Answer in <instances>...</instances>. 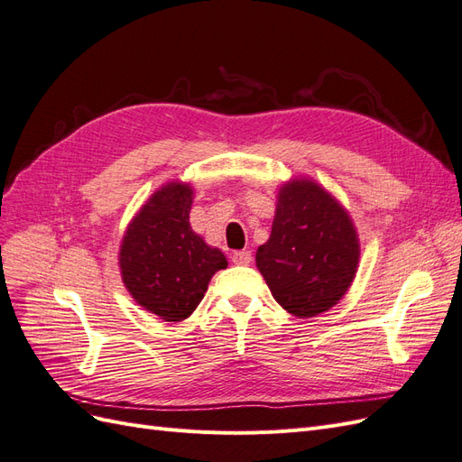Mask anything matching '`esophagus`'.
<instances>
[{"label":"esophagus","mask_w":462,"mask_h":462,"mask_svg":"<svg viewBox=\"0 0 462 462\" xmlns=\"http://www.w3.org/2000/svg\"><path fill=\"white\" fill-rule=\"evenodd\" d=\"M231 260L236 265H248L253 262V254H250V250H236V253H233Z\"/></svg>","instance_id":"esophagus-1"}]
</instances>
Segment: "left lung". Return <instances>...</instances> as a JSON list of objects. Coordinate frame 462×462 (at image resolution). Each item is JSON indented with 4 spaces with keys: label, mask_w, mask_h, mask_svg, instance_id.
Listing matches in <instances>:
<instances>
[{
    "label": "left lung",
    "mask_w": 462,
    "mask_h": 462,
    "mask_svg": "<svg viewBox=\"0 0 462 462\" xmlns=\"http://www.w3.org/2000/svg\"><path fill=\"white\" fill-rule=\"evenodd\" d=\"M360 258L358 235L346 209L310 179L279 189L268 243L256 265L273 299L297 318L329 310L351 287Z\"/></svg>",
    "instance_id": "obj_1"
}]
</instances>
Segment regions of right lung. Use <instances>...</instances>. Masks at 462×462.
<instances>
[{"mask_svg":"<svg viewBox=\"0 0 462 462\" xmlns=\"http://www.w3.org/2000/svg\"><path fill=\"white\" fill-rule=\"evenodd\" d=\"M190 206L189 185L167 183L138 209L119 250L121 277L131 297L165 321L189 318L212 275L227 268L226 254L192 231Z\"/></svg>","mask_w":462,"mask_h":462,"instance_id":"obj_1","label":"right lung"}]
</instances>
